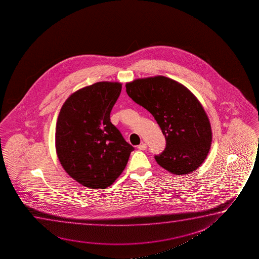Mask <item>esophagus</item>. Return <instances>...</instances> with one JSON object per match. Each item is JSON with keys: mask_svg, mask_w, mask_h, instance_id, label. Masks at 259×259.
Listing matches in <instances>:
<instances>
[{"mask_svg": "<svg viewBox=\"0 0 259 259\" xmlns=\"http://www.w3.org/2000/svg\"><path fill=\"white\" fill-rule=\"evenodd\" d=\"M138 149H140V150H145V149H147V144L142 143L141 145L138 146Z\"/></svg>", "mask_w": 259, "mask_h": 259, "instance_id": "1", "label": "esophagus"}]
</instances>
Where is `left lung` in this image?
Returning a JSON list of instances; mask_svg holds the SVG:
<instances>
[{
	"instance_id": "obj_1",
	"label": "left lung",
	"mask_w": 259,
	"mask_h": 259,
	"mask_svg": "<svg viewBox=\"0 0 259 259\" xmlns=\"http://www.w3.org/2000/svg\"><path fill=\"white\" fill-rule=\"evenodd\" d=\"M135 103L152 114L166 140L160 166L176 175L190 174L209 154L212 133L209 117L195 95L164 76L137 78L125 84Z\"/></svg>"
}]
</instances>
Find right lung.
<instances>
[{
    "mask_svg": "<svg viewBox=\"0 0 259 259\" xmlns=\"http://www.w3.org/2000/svg\"><path fill=\"white\" fill-rule=\"evenodd\" d=\"M118 82H97L71 94L57 117L56 149L64 170L82 186L113 184L135 149L110 122L120 95Z\"/></svg>",
    "mask_w": 259,
    "mask_h": 259,
    "instance_id": "1",
    "label": "right lung"
}]
</instances>
